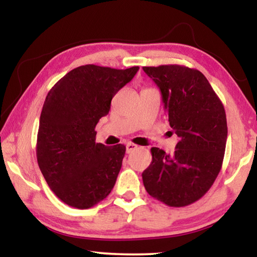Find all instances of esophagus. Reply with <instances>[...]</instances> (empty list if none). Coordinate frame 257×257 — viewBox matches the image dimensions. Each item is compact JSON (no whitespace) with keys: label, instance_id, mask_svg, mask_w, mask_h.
I'll return each mask as SVG.
<instances>
[{"label":"esophagus","instance_id":"34e87169","mask_svg":"<svg viewBox=\"0 0 257 257\" xmlns=\"http://www.w3.org/2000/svg\"><path fill=\"white\" fill-rule=\"evenodd\" d=\"M138 146L136 144H133V143H128L127 145H125V150H127V153H130V152H133L135 150H137Z\"/></svg>","mask_w":257,"mask_h":257}]
</instances>
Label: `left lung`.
Masks as SVG:
<instances>
[{"mask_svg": "<svg viewBox=\"0 0 257 257\" xmlns=\"http://www.w3.org/2000/svg\"><path fill=\"white\" fill-rule=\"evenodd\" d=\"M143 70L159 86L179 137L172 155L152 147V162L142 173L144 187L165 205H190L207 193L222 168L228 136L223 104L196 69L165 64Z\"/></svg>", "mask_w": 257, "mask_h": 257, "instance_id": "obj_1", "label": "left lung"}]
</instances>
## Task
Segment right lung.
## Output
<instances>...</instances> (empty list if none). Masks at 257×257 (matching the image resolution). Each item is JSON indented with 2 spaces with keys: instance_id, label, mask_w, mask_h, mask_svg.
Wrapping results in <instances>:
<instances>
[{
  "instance_id": "add662e5",
  "label": "right lung",
  "mask_w": 257,
  "mask_h": 257,
  "mask_svg": "<svg viewBox=\"0 0 257 257\" xmlns=\"http://www.w3.org/2000/svg\"><path fill=\"white\" fill-rule=\"evenodd\" d=\"M138 69L80 66L47 94L37 134V162L51 190L67 205L90 208L114 187L125 146L96 143L95 127Z\"/></svg>"
}]
</instances>
